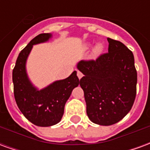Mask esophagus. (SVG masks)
I'll list each match as a JSON object with an SVG mask.
<instances>
[{
	"label": "esophagus",
	"mask_w": 150,
	"mask_h": 150,
	"mask_svg": "<svg viewBox=\"0 0 150 150\" xmlns=\"http://www.w3.org/2000/svg\"><path fill=\"white\" fill-rule=\"evenodd\" d=\"M77 76H78V78L80 79L83 76V73L80 71H77Z\"/></svg>",
	"instance_id": "esophagus-1"
}]
</instances>
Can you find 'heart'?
<instances>
[{
    "label": "heart",
    "mask_w": 150,
    "mask_h": 150,
    "mask_svg": "<svg viewBox=\"0 0 150 150\" xmlns=\"http://www.w3.org/2000/svg\"><path fill=\"white\" fill-rule=\"evenodd\" d=\"M90 47V45H86L85 48L86 49H88ZM104 50V46L103 43L101 42H98L96 46H94V48L92 50V56L94 58H97L101 54L103 53Z\"/></svg>",
    "instance_id": "b5f03b06"
}]
</instances>
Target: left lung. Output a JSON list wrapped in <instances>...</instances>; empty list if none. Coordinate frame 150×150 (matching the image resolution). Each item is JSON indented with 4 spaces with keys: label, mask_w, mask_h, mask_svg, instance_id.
<instances>
[{
    "label": "left lung",
    "mask_w": 150,
    "mask_h": 150,
    "mask_svg": "<svg viewBox=\"0 0 150 150\" xmlns=\"http://www.w3.org/2000/svg\"><path fill=\"white\" fill-rule=\"evenodd\" d=\"M108 52L96 60H82L77 64L84 75L79 85L88 118L105 126L119 122L131 110L137 82L132 51L119 41L108 38Z\"/></svg>",
    "instance_id": "1"
}]
</instances>
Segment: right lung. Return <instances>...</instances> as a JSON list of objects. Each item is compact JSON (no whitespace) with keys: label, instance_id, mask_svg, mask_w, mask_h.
Returning a JSON list of instances; mask_svg holds the SVG:
<instances>
[{"label":"right lung","instance_id":"obj_1","mask_svg":"<svg viewBox=\"0 0 150 150\" xmlns=\"http://www.w3.org/2000/svg\"><path fill=\"white\" fill-rule=\"evenodd\" d=\"M51 38V34H41L31 40L20 52L13 70V92L18 108L29 121L40 127L54 125L61 120L66 102L79 83L76 71L41 90L29 79L26 61L33 46L46 42Z\"/></svg>","mask_w":150,"mask_h":150}]
</instances>
